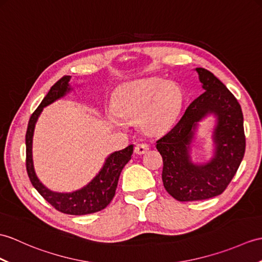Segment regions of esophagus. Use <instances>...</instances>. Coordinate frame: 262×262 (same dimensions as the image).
<instances>
[{"label":"esophagus","instance_id":"obj_1","mask_svg":"<svg viewBox=\"0 0 262 262\" xmlns=\"http://www.w3.org/2000/svg\"><path fill=\"white\" fill-rule=\"evenodd\" d=\"M148 150V145L147 144H144V143H138L136 144L135 146V153L137 155H142L144 153H146V151Z\"/></svg>","mask_w":262,"mask_h":262}]
</instances>
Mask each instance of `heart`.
I'll list each match as a JSON object with an SVG mask.
<instances>
[{
    "label": "heart",
    "instance_id": "b5f03b06",
    "mask_svg": "<svg viewBox=\"0 0 262 262\" xmlns=\"http://www.w3.org/2000/svg\"><path fill=\"white\" fill-rule=\"evenodd\" d=\"M184 102L183 89L174 81L147 79L121 87L115 99V112L107 113L108 123L123 129L126 121L138 120L150 135L166 130L178 120Z\"/></svg>",
    "mask_w": 262,
    "mask_h": 262
}]
</instances>
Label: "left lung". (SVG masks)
I'll return each mask as SVG.
<instances>
[{
	"label": "left lung",
	"instance_id": "8db88e82",
	"mask_svg": "<svg viewBox=\"0 0 262 262\" xmlns=\"http://www.w3.org/2000/svg\"><path fill=\"white\" fill-rule=\"evenodd\" d=\"M195 70L204 93L156 141V148L163 159L164 187L181 202L220 195L238 171L246 150L240 103L212 72L204 68ZM209 114L217 118L215 155L208 163L194 164L189 156L190 144L197 123Z\"/></svg>",
	"mask_w": 262,
	"mask_h": 262
}]
</instances>
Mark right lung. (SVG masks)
<instances>
[{
    "label": "right lung",
    "instance_id": "obj_1",
    "mask_svg": "<svg viewBox=\"0 0 262 262\" xmlns=\"http://www.w3.org/2000/svg\"><path fill=\"white\" fill-rule=\"evenodd\" d=\"M70 78V76H64L54 83L43 100L41 101L40 106L35 109L30 117L26 135L27 171L29 179L35 190L54 209L66 214L84 215L101 211L111 203V201L115 196V192H116L121 169L132 159L134 146L129 145L126 148L114 151L109 155L99 173L80 190L71 193H59L49 190L41 183L35 174L32 159V142L35 123L46 106L62 98L71 90V87L69 86Z\"/></svg>",
    "mask_w": 262,
    "mask_h": 262
}]
</instances>
